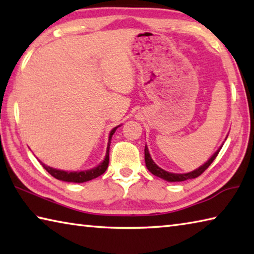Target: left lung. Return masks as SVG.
<instances>
[{"instance_id": "8db88e82", "label": "left lung", "mask_w": 254, "mask_h": 254, "mask_svg": "<svg viewBox=\"0 0 254 254\" xmlns=\"http://www.w3.org/2000/svg\"><path fill=\"white\" fill-rule=\"evenodd\" d=\"M227 135H229V134H227ZM227 135H226V137H227ZM226 137H225V140H226ZM222 147H223V143H222L221 147L218 148L216 151L214 152L213 156L210 157L208 160L204 163V165H201L197 169L192 170V171H189V173H186V174H175V173H169V171H167L165 169L160 168V167H159L157 163L152 160V158H151V156H150V153H149V149L147 147V144H145V147H144L145 166H147L148 170L152 175L157 176V177L161 178L163 180H166V182H169V183L185 182V180H187V179L197 178V177H198V176H200L201 174H203L204 171L210 166V163H212L215 160V158L217 157V154H218V152H220V150L222 149Z\"/></svg>"}]
</instances>
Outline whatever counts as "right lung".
<instances>
[{"instance_id":"obj_1","label":"right lung","mask_w":254,"mask_h":254,"mask_svg":"<svg viewBox=\"0 0 254 254\" xmlns=\"http://www.w3.org/2000/svg\"><path fill=\"white\" fill-rule=\"evenodd\" d=\"M121 127V124L118 127H113L110 132L109 135V142H107V148H106V153L105 157L103 159V161L97 165L96 167L91 169H86V170H78V171H66V170H60V169H56L53 168V167L46 166L45 163H42L40 160L39 162L42 165V167L48 171V173L58 180H63V182H68V183H85V182H89L94 178H97L98 176H101L105 173V170L109 167V156H110V144H111V140H112V135L114 134L117 128Z\"/></svg>"}]
</instances>
